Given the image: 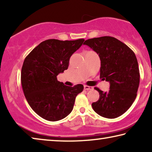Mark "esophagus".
Instances as JSON below:
<instances>
[{"mask_svg": "<svg viewBox=\"0 0 152 152\" xmlns=\"http://www.w3.org/2000/svg\"><path fill=\"white\" fill-rule=\"evenodd\" d=\"M84 90H86V91H91V90H93V87L89 86H87V85H84Z\"/></svg>", "mask_w": 152, "mask_h": 152, "instance_id": "esophagus-1", "label": "esophagus"}]
</instances>
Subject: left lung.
I'll return each mask as SVG.
<instances>
[{"label": "left lung", "instance_id": "obj_1", "mask_svg": "<svg viewBox=\"0 0 152 152\" xmlns=\"http://www.w3.org/2000/svg\"><path fill=\"white\" fill-rule=\"evenodd\" d=\"M99 54L101 60L100 78L110 83L109 92H99V99L92 104V109L101 116L115 119L122 115L134 102L140 84V70L137 58L125 43L109 36L86 40Z\"/></svg>", "mask_w": 152, "mask_h": 152}]
</instances>
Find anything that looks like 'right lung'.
<instances>
[{"instance_id": "add662e5", "label": "right lung", "mask_w": 152, "mask_h": 152, "mask_svg": "<svg viewBox=\"0 0 152 152\" xmlns=\"http://www.w3.org/2000/svg\"><path fill=\"white\" fill-rule=\"evenodd\" d=\"M84 41L45 40L25 58L20 76L23 91L31 109L43 119L57 121L68 116L83 91L82 84L66 86L57 76L68 69L71 56Z\"/></svg>"}]
</instances>
